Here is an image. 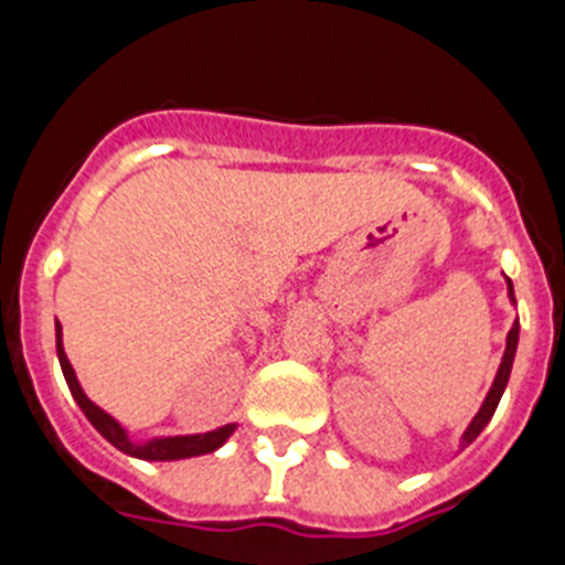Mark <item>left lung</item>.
<instances>
[{"label":"left lung","mask_w":565,"mask_h":565,"mask_svg":"<svg viewBox=\"0 0 565 565\" xmlns=\"http://www.w3.org/2000/svg\"><path fill=\"white\" fill-rule=\"evenodd\" d=\"M507 289H509V301L514 303V287L512 281L507 278ZM518 335H520V323L514 321L512 330H509L507 335V350H503V358H500V366H498V375H494L492 386H489L487 398H483V404H480L478 415L472 418V424L466 426V431L460 435V449H466V446L472 444L475 438H478L480 431L487 429V424L492 420L494 409H498L500 398H503V392H507V384H509V375H512V364H514V352H518Z\"/></svg>","instance_id":"8db88e82"}]
</instances>
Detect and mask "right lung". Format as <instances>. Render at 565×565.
I'll use <instances>...</instances> for the list:
<instances>
[{"instance_id": "right-lung-1", "label": "right lung", "mask_w": 565, "mask_h": 565, "mask_svg": "<svg viewBox=\"0 0 565 565\" xmlns=\"http://www.w3.org/2000/svg\"><path fill=\"white\" fill-rule=\"evenodd\" d=\"M56 355L58 366H62V375L67 381V390H71L73 401L78 404V409L85 412V418L96 426L102 438L107 444H113L119 452L130 455V458L139 460H184V458H199V455L215 452L218 446L227 444V438L235 431V424H224L218 429L210 431H195V435H161V438H147V440H134L130 431L113 418L110 412H105L102 406L93 404L85 395L82 384H78L76 372H73L71 361L65 355V343H62V323L56 321Z\"/></svg>"}]
</instances>
